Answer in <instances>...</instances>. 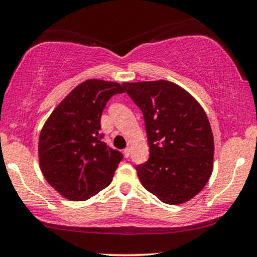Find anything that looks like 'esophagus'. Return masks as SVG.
<instances>
[{
	"label": "esophagus",
	"mask_w": 257,
	"mask_h": 257,
	"mask_svg": "<svg viewBox=\"0 0 257 257\" xmlns=\"http://www.w3.org/2000/svg\"><path fill=\"white\" fill-rule=\"evenodd\" d=\"M123 155H124L125 158H128L129 156H131V149H128V147H126V149L123 150Z\"/></svg>",
	"instance_id": "34e87169"
}]
</instances>
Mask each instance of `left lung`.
<instances>
[{
  "mask_svg": "<svg viewBox=\"0 0 257 257\" xmlns=\"http://www.w3.org/2000/svg\"><path fill=\"white\" fill-rule=\"evenodd\" d=\"M123 88L145 120L150 157L137 166L141 184L167 204L193 198L213 172V132L202 106L163 79L124 83Z\"/></svg>",
  "mask_w": 257,
  "mask_h": 257,
  "instance_id": "1",
  "label": "left lung"
}]
</instances>
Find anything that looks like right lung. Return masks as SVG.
Masks as SVG:
<instances>
[{
  "label": "right lung",
  "mask_w": 257,
  "mask_h": 257,
  "mask_svg": "<svg viewBox=\"0 0 257 257\" xmlns=\"http://www.w3.org/2000/svg\"><path fill=\"white\" fill-rule=\"evenodd\" d=\"M123 84L88 79L57 106L38 140L43 176L70 200H85L111 184L123 155L102 141L101 113Z\"/></svg>",
  "instance_id": "obj_1"
}]
</instances>
